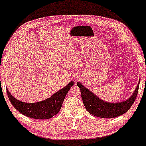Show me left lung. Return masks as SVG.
<instances>
[{"label":"left lung","mask_w":146,"mask_h":146,"mask_svg":"<svg viewBox=\"0 0 146 146\" xmlns=\"http://www.w3.org/2000/svg\"><path fill=\"white\" fill-rule=\"evenodd\" d=\"M139 84L140 81L135 91L129 99L121 102L110 103L101 100L81 83H77V86L80 89L83 102L87 110L93 115L101 118H113L126 113L131 108L134 100H136L138 95Z\"/></svg>","instance_id":"8db88e82"}]
</instances>
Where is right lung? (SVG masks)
<instances>
[{"label":"right lung","mask_w":146,"mask_h":146,"mask_svg":"<svg viewBox=\"0 0 146 146\" xmlns=\"http://www.w3.org/2000/svg\"><path fill=\"white\" fill-rule=\"evenodd\" d=\"M73 85H74V83L70 82L66 86L51 95V97L36 103L21 102L13 97L8 89L6 91L10 102L20 113L31 118L46 119L51 118L59 113L66 93Z\"/></svg>","instance_id":"1"}]
</instances>
